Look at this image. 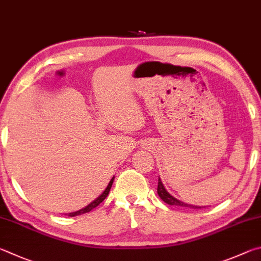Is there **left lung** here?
Segmentation results:
<instances>
[{
  "mask_svg": "<svg viewBox=\"0 0 261 261\" xmlns=\"http://www.w3.org/2000/svg\"><path fill=\"white\" fill-rule=\"evenodd\" d=\"M157 193H158L159 197H161L164 200V202H165L168 205H175V206H184V207H191V208H200V206H197V205L195 206V205L184 203V202H181V200L176 199L175 197H173V196L165 189V187H164L161 177H158Z\"/></svg>",
  "mask_w": 261,
  "mask_h": 261,
  "instance_id": "1",
  "label": "left lung"
}]
</instances>
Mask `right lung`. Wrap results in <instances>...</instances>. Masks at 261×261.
Listing matches in <instances>:
<instances>
[{"label":"right lung","instance_id":"right-lung-1","mask_svg":"<svg viewBox=\"0 0 261 261\" xmlns=\"http://www.w3.org/2000/svg\"><path fill=\"white\" fill-rule=\"evenodd\" d=\"M113 180H114V176L112 177L111 180H110V182H109V185H108V187L107 188H105V190L103 191L102 194H100L97 198H96L94 202H91L89 205H87L86 207H84V208H81V210H79V211H76V212H72V213H68L67 216L68 217H75V216H79V214H84V213H87V212H90L91 210L93 208H95L96 206H97V205H99L100 203L103 202V200L107 198V196L109 195V191H110V189H111V187H112V184H113Z\"/></svg>","mask_w":261,"mask_h":261}]
</instances>
